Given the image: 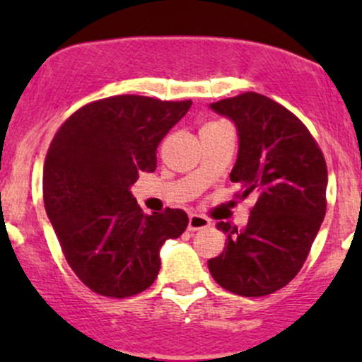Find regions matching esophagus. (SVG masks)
<instances>
[{
  "label": "esophagus",
  "mask_w": 362,
  "mask_h": 362,
  "mask_svg": "<svg viewBox=\"0 0 362 362\" xmlns=\"http://www.w3.org/2000/svg\"><path fill=\"white\" fill-rule=\"evenodd\" d=\"M207 226H209V219H206L204 216H199V214L189 216V231H197Z\"/></svg>",
  "instance_id": "esophagus-1"
}]
</instances>
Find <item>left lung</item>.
<instances>
[{
	"label": "left lung",
	"mask_w": 362,
	"mask_h": 362,
	"mask_svg": "<svg viewBox=\"0 0 362 362\" xmlns=\"http://www.w3.org/2000/svg\"><path fill=\"white\" fill-rule=\"evenodd\" d=\"M238 132L231 182L240 197H257L242 230L219 221L224 250L207 262L221 288L247 298L267 296L300 272L327 211V165L305 124L260 93L211 103Z\"/></svg>",
	"instance_id": "left-lung-1"
}]
</instances>
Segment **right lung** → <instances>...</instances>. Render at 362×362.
<instances>
[{
  "label": "right lung",
  "instance_id": "right-lung-1",
  "mask_svg": "<svg viewBox=\"0 0 362 362\" xmlns=\"http://www.w3.org/2000/svg\"><path fill=\"white\" fill-rule=\"evenodd\" d=\"M192 102L117 95L62 124L44 163V204L69 267L91 291L134 296L160 272V250L185 231L182 209L146 216L131 187L156 170V148Z\"/></svg>",
  "mask_w": 362,
  "mask_h": 362
}]
</instances>
